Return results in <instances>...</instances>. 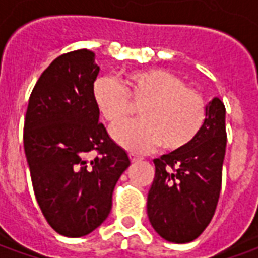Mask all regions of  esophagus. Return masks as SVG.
<instances>
[{
	"mask_svg": "<svg viewBox=\"0 0 258 258\" xmlns=\"http://www.w3.org/2000/svg\"><path fill=\"white\" fill-rule=\"evenodd\" d=\"M130 160H131L133 163H135V162H140V160H142V159H141L140 156H135V155H133V153H130Z\"/></svg>",
	"mask_w": 258,
	"mask_h": 258,
	"instance_id": "obj_1",
	"label": "esophagus"
}]
</instances>
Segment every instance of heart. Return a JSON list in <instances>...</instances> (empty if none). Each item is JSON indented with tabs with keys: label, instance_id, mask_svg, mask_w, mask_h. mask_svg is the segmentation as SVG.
<instances>
[{
	"label": "heart",
	"instance_id": "obj_1",
	"mask_svg": "<svg viewBox=\"0 0 258 258\" xmlns=\"http://www.w3.org/2000/svg\"><path fill=\"white\" fill-rule=\"evenodd\" d=\"M92 96L102 117L117 124L134 114V103L142 105V120L114 125L113 140L131 152H148L163 146L181 151L189 146L203 128L205 102L182 79L159 68L133 70L125 88L110 77L94 83Z\"/></svg>",
	"mask_w": 258,
	"mask_h": 258
}]
</instances>
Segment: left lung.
Listing matches in <instances>:
<instances>
[{
	"label": "left lung",
	"mask_w": 258,
	"mask_h": 258,
	"mask_svg": "<svg viewBox=\"0 0 258 258\" xmlns=\"http://www.w3.org/2000/svg\"><path fill=\"white\" fill-rule=\"evenodd\" d=\"M225 146V106L220 98H213L206 105L205 124L196 140L153 160L156 174L146 211L163 239L188 243L210 224L221 190Z\"/></svg>",
	"instance_id": "8db88e82"
}]
</instances>
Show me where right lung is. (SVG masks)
I'll use <instances>...</instances> for the list:
<instances>
[{
	"mask_svg": "<svg viewBox=\"0 0 258 258\" xmlns=\"http://www.w3.org/2000/svg\"><path fill=\"white\" fill-rule=\"evenodd\" d=\"M95 53L60 55L33 88L25 118V153L37 203L68 238L85 236L112 210V195L128 155L99 123L92 96ZM92 151L98 155L91 159Z\"/></svg>",
	"mask_w": 258,
	"mask_h": 258,
	"instance_id": "1",
	"label": "right lung"
}]
</instances>
